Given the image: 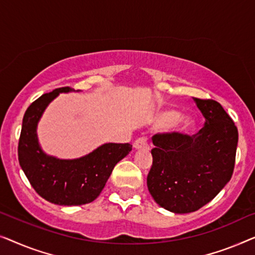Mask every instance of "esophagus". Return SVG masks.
<instances>
[{
    "label": "esophagus",
    "mask_w": 255,
    "mask_h": 255,
    "mask_svg": "<svg viewBox=\"0 0 255 255\" xmlns=\"http://www.w3.org/2000/svg\"><path fill=\"white\" fill-rule=\"evenodd\" d=\"M148 148V142H146L145 138H138L136 139V141L134 142V149L136 150H139V149H145Z\"/></svg>",
    "instance_id": "34e87169"
}]
</instances>
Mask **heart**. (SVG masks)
Segmentation results:
<instances>
[{
    "label": "heart",
    "instance_id": "b5f03b06",
    "mask_svg": "<svg viewBox=\"0 0 255 255\" xmlns=\"http://www.w3.org/2000/svg\"><path fill=\"white\" fill-rule=\"evenodd\" d=\"M151 125L155 128H164L168 134L186 136L196 126V119L191 112L178 113L177 110L162 107L153 113Z\"/></svg>",
    "mask_w": 255,
    "mask_h": 255
}]
</instances>
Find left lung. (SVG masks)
<instances>
[{
	"mask_svg": "<svg viewBox=\"0 0 255 255\" xmlns=\"http://www.w3.org/2000/svg\"><path fill=\"white\" fill-rule=\"evenodd\" d=\"M206 120L193 136L155 135L150 194L171 213L188 214L209 203L234 173L238 129L220 103L193 97Z\"/></svg>",
	"mask_w": 255,
	"mask_h": 255,
	"instance_id": "1",
	"label": "left lung"
}]
</instances>
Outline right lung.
Segmentation results:
<instances>
[{
	"label": "right lung",
	"mask_w": 255,
	"mask_h": 255,
	"mask_svg": "<svg viewBox=\"0 0 255 255\" xmlns=\"http://www.w3.org/2000/svg\"><path fill=\"white\" fill-rule=\"evenodd\" d=\"M80 91L60 88L42 95L28 106L21 125L18 143L21 170L41 198L59 206H82L96 200L114 166L131 151L129 143H105L78 158L62 159L42 150L37 129L47 106L60 93Z\"/></svg>",
	"instance_id": "obj_1"
}]
</instances>
